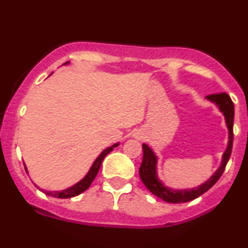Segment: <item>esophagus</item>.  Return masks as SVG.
<instances>
[{
	"label": "esophagus",
	"instance_id": "esophagus-1",
	"mask_svg": "<svg viewBox=\"0 0 248 248\" xmlns=\"http://www.w3.org/2000/svg\"><path fill=\"white\" fill-rule=\"evenodd\" d=\"M138 138H139V139H141V136H138Z\"/></svg>",
	"mask_w": 248,
	"mask_h": 248
}]
</instances>
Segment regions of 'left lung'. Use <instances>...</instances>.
Returning <instances> with one entry per match:
<instances>
[{"label":"left lung","mask_w":248,"mask_h":248,"mask_svg":"<svg viewBox=\"0 0 248 248\" xmlns=\"http://www.w3.org/2000/svg\"><path fill=\"white\" fill-rule=\"evenodd\" d=\"M206 99L213 102L219 108V110L223 113L227 129H229V142H227L226 150L223 154L220 167L203 184H201L197 187L182 190L171 189V187L166 186L157 176V168H156V166H157V156L155 155V153L153 152V149L149 146H147L146 143L142 144V148H143V160H142L140 170H139L141 181L143 182V184L150 192L157 196L158 198L163 199L164 202H168V203H186V202L193 201V199L198 198L199 196L205 193L207 190L211 189L217 183L218 179L223 175L225 167H226L227 162L230 160V156H231L233 144V119H234V106H233V102L230 95L226 94V93L207 95Z\"/></svg>","instance_id":"8db88e82"}]
</instances>
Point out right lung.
<instances>
[{
    "label": "right lung",
    "instance_id": "right-lung-1",
    "mask_svg": "<svg viewBox=\"0 0 248 248\" xmlns=\"http://www.w3.org/2000/svg\"><path fill=\"white\" fill-rule=\"evenodd\" d=\"M66 64H69V62H65L64 65H66ZM118 146H119V142L118 143L113 144V146L106 148V149H105L104 152H102L100 155L96 157V160L93 162L92 167L90 168V170H88L86 176H85L82 179H80L78 183H76L75 186L67 187V189H65V190H62V191H46V190H42V191L44 192L45 195L52 196V197H57V198H71V197H75V196L80 195L81 192H84L85 190H87L88 187H90L91 184H92V182L94 181L95 176L98 175L99 169H100V167H101L102 161H104V158L106 157L107 154H109L115 147H118ZM25 171L28 172L27 167H25Z\"/></svg>",
    "mask_w": 248,
    "mask_h": 248
}]
</instances>
